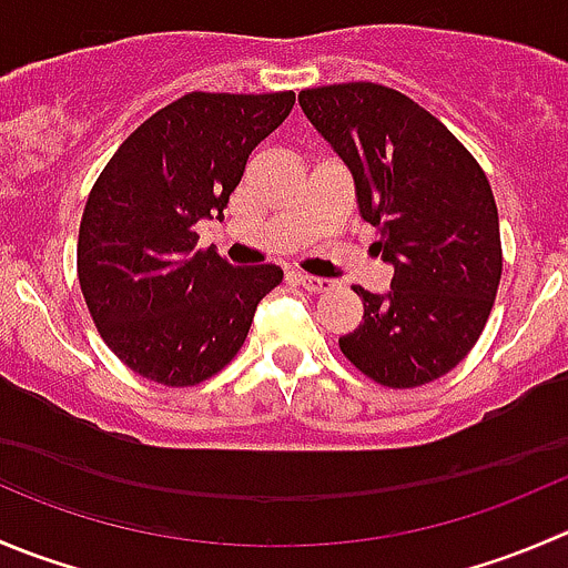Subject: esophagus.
I'll list each match as a JSON object with an SVG mask.
<instances>
[{
  "label": "esophagus",
  "mask_w": 568,
  "mask_h": 568,
  "mask_svg": "<svg viewBox=\"0 0 568 568\" xmlns=\"http://www.w3.org/2000/svg\"><path fill=\"white\" fill-rule=\"evenodd\" d=\"M296 283H300L305 291H311V294H322V291L333 288V283H329V280L311 277V274H305V272H296Z\"/></svg>",
  "instance_id": "34e87169"
}]
</instances>
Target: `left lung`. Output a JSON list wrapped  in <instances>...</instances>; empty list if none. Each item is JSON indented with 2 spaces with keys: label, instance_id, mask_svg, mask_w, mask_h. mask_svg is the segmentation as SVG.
<instances>
[{
  "label": "left lung",
  "instance_id": "left-lung-1",
  "mask_svg": "<svg viewBox=\"0 0 568 568\" xmlns=\"http://www.w3.org/2000/svg\"><path fill=\"white\" fill-rule=\"evenodd\" d=\"M300 104L355 178L363 222L394 263L385 296L363 291V322L338 338L346 361L385 388L453 372L483 335L503 241L491 183L433 113L377 82L307 88Z\"/></svg>",
  "mask_w": 568,
  "mask_h": 568
}]
</instances>
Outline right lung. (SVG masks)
<instances>
[{"label":"right lung","instance_id":"right-lung-1","mask_svg":"<svg viewBox=\"0 0 568 568\" xmlns=\"http://www.w3.org/2000/svg\"><path fill=\"white\" fill-rule=\"evenodd\" d=\"M294 91H191L124 138L88 194L77 277L93 324L124 366L169 388L222 372L280 266L235 268L194 250V224L224 219L252 150L294 108Z\"/></svg>","mask_w":568,"mask_h":568}]
</instances>
